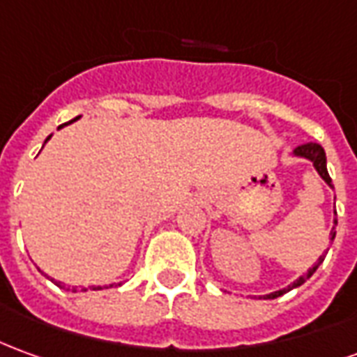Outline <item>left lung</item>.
<instances>
[{"label":"left lung","instance_id":"left-lung-1","mask_svg":"<svg viewBox=\"0 0 357 357\" xmlns=\"http://www.w3.org/2000/svg\"><path fill=\"white\" fill-rule=\"evenodd\" d=\"M294 154L296 156H300V158H307L309 162H313V166H315V170L319 172V176L325 179L328 185L333 187V179H331V176H328V172H326V156H325V151H323V146L317 143H305L301 144V146H298L296 151H294ZM336 214V211H335ZM335 228H336V220H335ZM335 228H333V231H331V239H335L336 231ZM323 259H325V255L319 257V261L315 263V265L309 268L307 273L301 274L300 278L296 280V282H291L288 288H282V290L278 291H273V294H266V296H261V298H266V300H274V298H278V296H282V294H286V291L294 290V288H298V286H301V284L305 282L307 278H311V274L315 273L319 268V265L323 263Z\"/></svg>","mask_w":357,"mask_h":357}]
</instances>
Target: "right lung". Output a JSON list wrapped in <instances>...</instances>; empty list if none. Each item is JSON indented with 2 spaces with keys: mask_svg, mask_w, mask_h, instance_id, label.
I'll list each match as a JSON object with an SVG mask.
<instances>
[{
  "mask_svg": "<svg viewBox=\"0 0 357 357\" xmlns=\"http://www.w3.org/2000/svg\"><path fill=\"white\" fill-rule=\"evenodd\" d=\"M59 127H63V126H59ZM50 137H52V135H50ZM50 137H48V139H50ZM48 139H46V141H48ZM56 284H57V286H59V288H61V282H56ZM104 288H106V286H104ZM83 290H86V288H83ZM91 290H102V288H100V286H96V288L92 286Z\"/></svg>",
  "mask_w": 357,
  "mask_h": 357,
  "instance_id": "add662e5",
  "label": "right lung"
}]
</instances>
